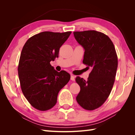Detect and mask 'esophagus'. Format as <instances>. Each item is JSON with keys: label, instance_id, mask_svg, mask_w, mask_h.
I'll use <instances>...</instances> for the list:
<instances>
[{"label": "esophagus", "instance_id": "obj_1", "mask_svg": "<svg viewBox=\"0 0 135 135\" xmlns=\"http://www.w3.org/2000/svg\"><path fill=\"white\" fill-rule=\"evenodd\" d=\"M70 79L72 80V81H74L75 80V76L73 75V74L71 75V78Z\"/></svg>", "mask_w": 135, "mask_h": 135}]
</instances>
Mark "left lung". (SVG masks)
I'll list each match as a JSON object with an SVG mask.
<instances>
[{
    "instance_id": "8db88e82",
    "label": "left lung",
    "mask_w": 135,
    "mask_h": 135,
    "mask_svg": "<svg viewBox=\"0 0 135 135\" xmlns=\"http://www.w3.org/2000/svg\"><path fill=\"white\" fill-rule=\"evenodd\" d=\"M76 41L84 49L83 63L92 68L87 80L75 78L80 91L76 97L80 107L87 110L100 107L108 98L115 81L118 57L109 36L95 30L74 31Z\"/></svg>"
}]
</instances>
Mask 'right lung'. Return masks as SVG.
Listing matches in <instances>:
<instances>
[{"mask_svg": "<svg viewBox=\"0 0 135 135\" xmlns=\"http://www.w3.org/2000/svg\"><path fill=\"white\" fill-rule=\"evenodd\" d=\"M71 31H44L28 39L18 66L21 90L32 107L46 111L56 105L59 91L70 79L66 71H57L50 62L59 57L60 48Z\"/></svg>", "mask_w": 135, "mask_h": 135, "instance_id": "obj_1", "label": "right lung"}]
</instances>
